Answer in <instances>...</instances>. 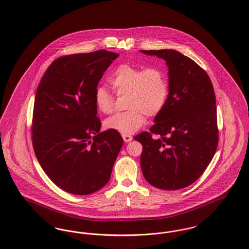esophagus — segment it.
<instances>
[{
  "instance_id": "esophagus-1",
  "label": "esophagus",
  "mask_w": 249,
  "mask_h": 249,
  "mask_svg": "<svg viewBox=\"0 0 249 249\" xmlns=\"http://www.w3.org/2000/svg\"><path fill=\"white\" fill-rule=\"evenodd\" d=\"M122 137H123V140L126 142H130V141L132 140V137H131L130 135H129V134H123Z\"/></svg>"
}]
</instances>
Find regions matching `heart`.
I'll list each match as a JSON object with an SVG mask.
<instances>
[{"label":"heart","instance_id":"1","mask_svg":"<svg viewBox=\"0 0 249 249\" xmlns=\"http://www.w3.org/2000/svg\"><path fill=\"white\" fill-rule=\"evenodd\" d=\"M119 96H127L125 112L117 113L105 120L107 130L131 134L142 128L145 115L158 116L165 106L169 93L165 73L158 67L142 69L127 63L119 65L108 78ZM95 105L104 114L113 111L114 96L104 86L95 89Z\"/></svg>","mask_w":249,"mask_h":249}]
</instances>
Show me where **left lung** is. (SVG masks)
Listing matches in <instances>:
<instances>
[{"label": "left lung", "instance_id": "obj_1", "mask_svg": "<svg viewBox=\"0 0 249 249\" xmlns=\"http://www.w3.org/2000/svg\"><path fill=\"white\" fill-rule=\"evenodd\" d=\"M140 52L164 59L169 77L168 98L154 125L134 137L142 144V175L155 188L184 189L201 177L216 150L213 85L206 71L177 50Z\"/></svg>", "mask_w": 249, "mask_h": 249}]
</instances>
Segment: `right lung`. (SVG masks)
Returning a JSON list of instances; mask_svg holds the SVG:
<instances>
[{
    "label": "right lung",
    "instance_id": "right-lung-1",
    "mask_svg": "<svg viewBox=\"0 0 249 249\" xmlns=\"http://www.w3.org/2000/svg\"><path fill=\"white\" fill-rule=\"evenodd\" d=\"M118 53L98 50L54 60L36 90L32 139L51 181L74 195L108 183L123 144L118 131H100L95 89Z\"/></svg>",
    "mask_w": 249,
    "mask_h": 249
}]
</instances>
